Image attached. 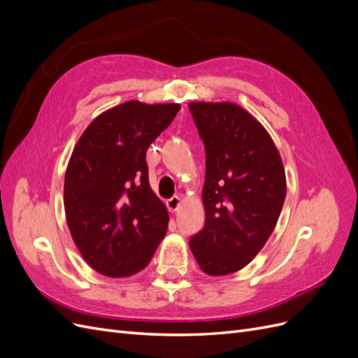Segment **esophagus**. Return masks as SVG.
<instances>
[{
    "label": "esophagus",
    "instance_id": "obj_1",
    "mask_svg": "<svg viewBox=\"0 0 358 358\" xmlns=\"http://www.w3.org/2000/svg\"><path fill=\"white\" fill-rule=\"evenodd\" d=\"M179 204H180V197H178V196H173L171 199L167 200V208L170 212H176Z\"/></svg>",
    "mask_w": 358,
    "mask_h": 358
}]
</instances>
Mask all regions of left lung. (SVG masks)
<instances>
[{
  "label": "left lung",
  "mask_w": 358,
  "mask_h": 358,
  "mask_svg": "<svg viewBox=\"0 0 358 358\" xmlns=\"http://www.w3.org/2000/svg\"><path fill=\"white\" fill-rule=\"evenodd\" d=\"M206 149V222L191 236L200 268L222 276L243 268L275 230L287 180L272 137L233 103H189Z\"/></svg>",
  "instance_id": "obj_1"
}]
</instances>
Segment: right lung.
<instances>
[{"label": "right lung", "mask_w": 358, "mask_h": 358, "mask_svg": "<svg viewBox=\"0 0 358 358\" xmlns=\"http://www.w3.org/2000/svg\"><path fill=\"white\" fill-rule=\"evenodd\" d=\"M179 110L176 103L119 104L96 116L73 150L64 182L67 224L85 262L104 276L140 272L167 233L146 150Z\"/></svg>", "instance_id": "right-lung-1"}]
</instances>
